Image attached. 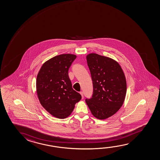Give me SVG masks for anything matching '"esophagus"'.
I'll use <instances>...</instances> for the list:
<instances>
[{"label":"esophagus","mask_w":160,"mask_h":160,"mask_svg":"<svg viewBox=\"0 0 160 160\" xmlns=\"http://www.w3.org/2000/svg\"><path fill=\"white\" fill-rule=\"evenodd\" d=\"M80 95H81V97H82V99H83V92L81 91V92H80Z\"/></svg>","instance_id":"obj_1"}]
</instances>
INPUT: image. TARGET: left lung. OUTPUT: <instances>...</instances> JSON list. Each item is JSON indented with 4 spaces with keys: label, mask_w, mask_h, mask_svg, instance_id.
Returning a JSON list of instances; mask_svg holds the SVG:
<instances>
[{
    "label": "left lung",
    "mask_w": 160,
    "mask_h": 160,
    "mask_svg": "<svg viewBox=\"0 0 160 160\" xmlns=\"http://www.w3.org/2000/svg\"><path fill=\"white\" fill-rule=\"evenodd\" d=\"M93 83V95L86 99L93 116L105 119L123 105L127 92L125 75L121 65L112 58L96 53L86 56Z\"/></svg>",
    "instance_id": "left-lung-1"
}]
</instances>
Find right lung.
<instances>
[{
  "label": "right lung",
  "mask_w": 160,
  "mask_h": 160,
  "mask_svg": "<svg viewBox=\"0 0 160 160\" xmlns=\"http://www.w3.org/2000/svg\"><path fill=\"white\" fill-rule=\"evenodd\" d=\"M77 56L62 54L54 57L42 65L37 74L36 90L40 103L56 118L64 119L81 99L72 88L68 70Z\"/></svg>",
  "instance_id": "right-lung-1"
}]
</instances>
